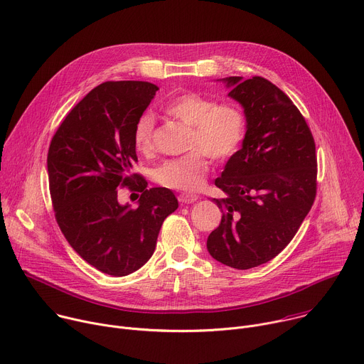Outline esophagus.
I'll return each mask as SVG.
<instances>
[{
    "instance_id": "esophagus-1",
    "label": "esophagus",
    "mask_w": 364,
    "mask_h": 364,
    "mask_svg": "<svg viewBox=\"0 0 364 364\" xmlns=\"http://www.w3.org/2000/svg\"><path fill=\"white\" fill-rule=\"evenodd\" d=\"M197 198H198V196H196V194H190V193H181V194L178 196V201H180V203H183V204L194 203Z\"/></svg>"
}]
</instances>
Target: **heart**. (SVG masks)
<instances>
[{
  "instance_id": "obj_1",
  "label": "heart",
  "mask_w": 364,
  "mask_h": 364,
  "mask_svg": "<svg viewBox=\"0 0 364 364\" xmlns=\"http://www.w3.org/2000/svg\"><path fill=\"white\" fill-rule=\"evenodd\" d=\"M166 114L190 128L188 154L164 161L154 171V178L164 187L198 190L210 170L209 157L218 163L230 160L239 151L245 132L243 111L232 102H219L207 95L188 92L177 96L166 107ZM155 119L151 112L142 114L134 127L132 142L142 155H151Z\"/></svg>"
}]
</instances>
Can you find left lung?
I'll return each instance as SVG.
<instances>
[{"label": "left lung", "mask_w": 364, "mask_h": 364, "mask_svg": "<svg viewBox=\"0 0 364 364\" xmlns=\"http://www.w3.org/2000/svg\"><path fill=\"white\" fill-rule=\"evenodd\" d=\"M245 108L242 148L215 184L222 222L207 239L209 253L235 269L269 262L298 232L317 196V154L311 129L278 86L265 77L225 79Z\"/></svg>", "instance_id": "left-lung-1"}]
</instances>
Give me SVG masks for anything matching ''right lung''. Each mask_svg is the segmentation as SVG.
<instances>
[{
    "label": "right lung",
    "mask_w": 364,
    "mask_h": 364,
    "mask_svg": "<svg viewBox=\"0 0 364 364\" xmlns=\"http://www.w3.org/2000/svg\"><path fill=\"white\" fill-rule=\"evenodd\" d=\"M159 87L105 82L66 115L51 138L47 171L56 222L76 253L114 277L139 269L152 256L164 219L178 201L166 187L146 188L132 173V132ZM119 188L139 193L135 210L117 203Z\"/></svg>",
    "instance_id": "add662e5"
}]
</instances>
